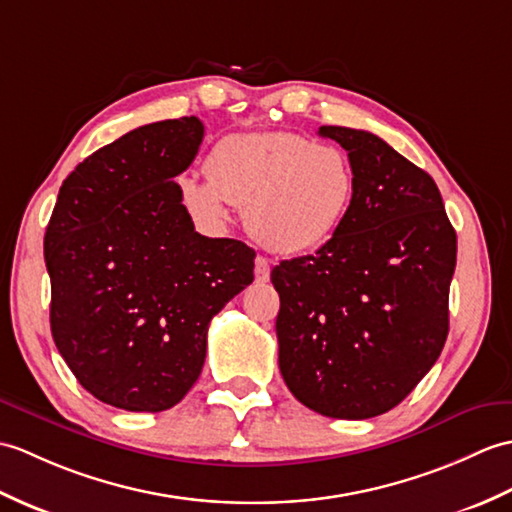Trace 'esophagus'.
<instances>
[{
    "label": "esophagus",
    "mask_w": 512,
    "mask_h": 512,
    "mask_svg": "<svg viewBox=\"0 0 512 512\" xmlns=\"http://www.w3.org/2000/svg\"><path fill=\"white\" fill-rule=\"evenodd\" d=\"M254 274H256V280H258V282H267V280H269L271 265H269L267 258L258 256V258L254 260Z\"/></svg>",
    "instance_id": "esophagus-1"
}]
</instances>
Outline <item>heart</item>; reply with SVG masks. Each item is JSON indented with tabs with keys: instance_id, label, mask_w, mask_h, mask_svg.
<instances>
[{
	"instance_id": "b5f03b06",
	"label": "heart",
	"mask_w": 512,
	"mask_h": 512,
	"mask_svg": "<svg viewBox=\"0 0 512 512\" xmlns=\"http://www.w3.org/2000/svg\"><path fill=\"white\" fill-rule=\"evenodd\" d=\"M184 206L206 223H223L245 206V225L276 254L322 247L344 223L355 197V170L344 151L298 133H236L214 146L208 175L179 177Z\"/></svg>"
}]
</instances>
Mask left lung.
Wrapping results in <instances>:
<instances>
[{
  "mask_svg": "<svg viewBox=\"0 0 512 512\" xmlns=\"http://www.w3.org/2000/svg\"><path fill=\"white\" fill-rule=\"evenodd\" d=\"M320 135L348 151L355 197L331 241L271 271L278 363L309 410L363 420L399 405L440 357L458 238L423 168L368 131Z\"/></svg>",
  "mask_w": 512,
  "mask_h": 512,
  "instance_id": "obj_1",
  "label": "left lung"
}]
</instances>
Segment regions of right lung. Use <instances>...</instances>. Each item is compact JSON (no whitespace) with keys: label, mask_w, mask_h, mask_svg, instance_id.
I'll list each match as a JSON object with an SVG mask.
<instances>
[{"label":"right lung","mask_w":512,"mask_h":512,"mask_svg":"<svg viewBox=\"0 0 512 512\" xmlns=\"http://www.w3.org/2000/svg\"><path fill=\"white\" fill-rule=\"evenodd\" d=\"M199 118L144 124L63 181L45 230L50 328L98 401L164 412L199 379L214 315L254 280L256 252L195 232L175 177L195 160Z\"/></svg>","instance_id":"obj_1"}]
</instances>
